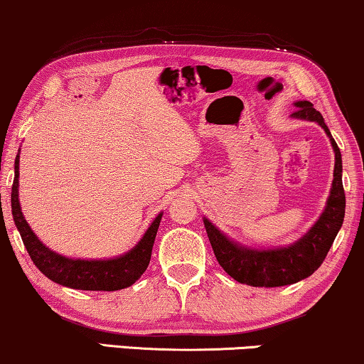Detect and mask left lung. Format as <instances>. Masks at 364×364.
<instances>
[{
  "label": "left lung",
  "mask_w": 364,
  "mask_h": 364,
  "mask_svg": "<svg viewBox=\"0 0 364 364\" xmlns=\"http://www.w3.org/2000/svg\"><path fill=\"white\" fill-rule=\"evenodd\" d=\"M296 110L291 119L315 122L330 138L335 153L333 183L323 213L314 226L300 239L284 247L255 249L237 242L214 226L208 218H203L209 242L213 245L218 262L234 280L252 287H282L296 284L310 277L323 264L345 219V189H343L341 153L326 127L323 117L314 109L311 102L299 100L294 104Z\"/></svg>",
  "instance_id": "1"
}]
</instances>
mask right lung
Wrapping results in <instances>:
<instances>
[{
  "label": "right lung",
  "mask_w": 364,
  "mask_h": 364,
  "mask_svg": "<svg viewBox=\"0 0 364 364\" xmlns=\"http://www.w3.org/2000/svg\"><path fill=\"white\" fill-rule=\"evenodd\" d=\"M19 155L14 160V181L11 189V213L14 224L36 267L53 282L75 290L114 291L127 289L145 272L151 259V249L160 228L163 213L153 219L141 239L129 252L112 259H73L54 252L39 240L23 216L19 204Z\"/></svg>",
  "instance_id": "right-lung-1"
}]
</instances>
